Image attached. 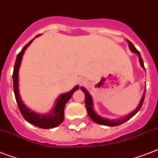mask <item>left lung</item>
<instances>
[{"mask_svg":"<svg viewBox=\"0 0 158 158\" xmlns=\"http://www.w3.org/2000/svg\"><path fill=\"white\" fill-rule=\"evenodd\" d=\"M128 41V40H127ZM128 46H129V48H130L131 51L133 53H136L137 54L139 57V61H140V66L144 69V62H143L142 59H141V56H140V54L138 50H136L135 48V46L132 45V43L129 41H128ZM81 90L84 92L85 94V104H86V108H87V114H88V116H90L91 120H93L94 122L95 123H97L99 124H102V125H106V126H118V125H120L121 124H124V122L128 121L129 119L132 117V116L136 115L137 113L139 110L141 108V106L143 104V102H144V94H145V91H144V94H143V96L141 98L140 101V104L139 105L137 106V108L133 111V112H131L130 114H128L124 118H121V119H118V120H109V119H107V118H104V117H101L100 116L97 115V114L95 113V112L94 111V107H93V100H92V97H91V95L88 93V91L84 88V87H81Z\"/></svg>","mask_w":158,"mask_h":158,"instance_id":"obj_1","label":"left lung"}]
</instances>
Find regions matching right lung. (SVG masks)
Returning <instances> with one entry per match:
<instances>
[{"label":"right lung","instance_id":"obj_1","mask_svg":"<svg viewBox=\"0 0 158 158\" xmlns=\"http://www.w3.org/2000/svg\"><path fill=\"white\" fill-rule=\"evenodd\" d=\"M37 35L36 37H38ZM31 40L29 43L24 46L23 49L21 50V52L18 54L17 59H16L15 64L14 67V73H13V80H14V91L15 95L16 100L18 103V108H19L20 112L22 113V116L26 121L30 122V124H34L35 126L41 128H53L55 127L59 126V124H62V122L64 120V108L65 105L67 104L68 100L71 98L74 92L79 89V86H75L71 91L67 92V93L62 94L56 100L55 105L54 108L51 110V112L48 113L38 114L37 112H34V111L30 110L27 108L23 101L21 99V96L19 95V90H18V72H19V67L22 62V55H23L25 50H26L29 45L32 42Z\"/></svg>","mask_w":158,"mask_h":158}]
</instances>
